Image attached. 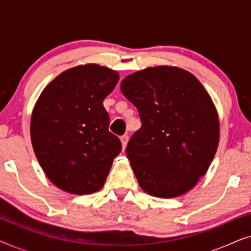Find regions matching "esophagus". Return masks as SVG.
<instances>
[{"label":"esophagus","instance_id":"obj_1","mask_svg":"<svg viewBox=\"0 0 251 251\" xmlns=\"http://www.w3.org/2000/svg\"><path fill=\"white\" fill-rule=\"evenodd\" d=\"M121 143H122V150L125 151V149L126 147V144H128V140H129V137L126 136V135H123V136H121Z\"/></svg>","mask_w":251,"mask_h":251}]
</instances>
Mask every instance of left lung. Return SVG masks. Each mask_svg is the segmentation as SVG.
Listing matches in <instances>:
<instances>
[{
	"mask_svg": "<svg viewBox=\"0 0 251 251\" xmlns=\"http://www.w3.org/2000/svg\"><path fill=\"white\" fill-rule=\"evenodd\" d=\"M121 91L142 121L126 150L139 186L155 198L186 193L207 173L218 147L211 97L193 74L174 66L130 74Z\"/></svg>",
	"mask_w": 251,
	"mask_h": 251,
	"instance_id": "8db88e82",
	"label": "left lung"
}]
</instances>
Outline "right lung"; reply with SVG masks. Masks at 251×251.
Segmentation results:
<instances>
[{
    "instance_id": "add662e5",
    "label": "right lung",
    "mask_w": 251,
    "mask_h": 251,
    "mask_svg": "<svg viewBox=\"0 0 251 251\" xmlns=\"http://www.w3.org/2000/svg\"><path fill=\"white\" fill-rule=\"evenodd\" d=\"M118 82L111 68L78 65L53 78L34 106L30 139L36 159L51 183L67 193L100 190L121 152L102 105Z\"/></svg>"
}]
</instances>
